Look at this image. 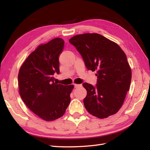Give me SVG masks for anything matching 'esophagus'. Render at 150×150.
Here are the masks:
<instances>
[{
  "mask_svg": "<svg viewBox=\"0 0 150 150\" xmlns=\"http://www.w3.org/2000/svg\"><path fill=\"white\" fill-rule=\"evenodd\" d=\"M79 86H81L80 84H74V88H79Z\"/></svg>",
  "mask_w": 150,
  "mask_h": 150,
  "instance_id": "1",
  "label": "esophagus"
}]
</instances>
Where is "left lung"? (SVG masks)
Listing matches in <instances>:
<instances>
[{
  "label": "left lung",
  "mask_w": 150,
  "mask_h": 150,
  "mask_svg": "<svg viewBox=\"0 0 150 150\" xmlns=\"http://www.w3.org/2000/svg\"><path fill=\"white\" fill-rule=\"evenodd\" d=\"M83 59L88 70L96 71L95 86L84 82L87 91L84 105L99 119L115 114L129 90L132 70L126 54L115 42L98 33L77 35L69 40Z\"/></svg>",
  "instance_id": "obj_1"
}]
</instances>
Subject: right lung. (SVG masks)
I'll use <instances>...</instances> for the list:
<instances>
[{"instance_id":"right-lung-1","label":"right lung","mask_w":150,"mask_h":150,"mask_svg":"<svg viewBox=\"0 0 150 150\" xmlns=\"http://www.w3.org/2000/svg\"><path fill=\"white\" fill-rule=\"evenodd\" d=\"M64 41L55 38L40 44L22 64L18 75L19 93L25 104L35 114L46 121L61 117L70 103L73 85L54 82L59 74V57Z\"/></svg>"}]
</instances>
